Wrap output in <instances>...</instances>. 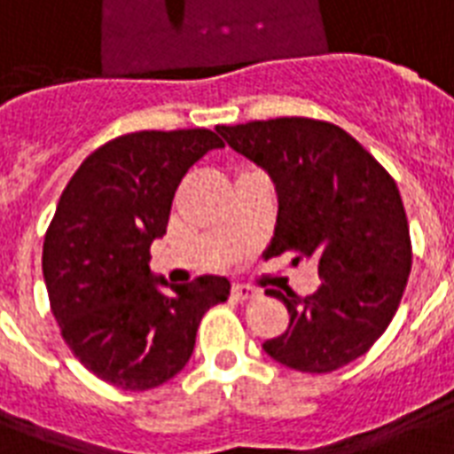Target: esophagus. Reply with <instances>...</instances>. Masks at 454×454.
Instances as JSON below:
<instances>
[{"label":"esophagus","instance_id":"obj_1","mask_svg":"<svg viewBox=\"0 0 454 454\" xmlns=\"http://www.w3.org/2000/svg\"><path fill=\"white\" fill-rule=\"evenodd\" d=\"M231 294H233V299H238V301H247V299H254L259 292H256L254 287H249V285H233Z\"/></svg>","mask_w":454,"mask_h":454}]
</instances>
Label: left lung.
<instances>
[{"label": "left lung", "instance_id": "left-lung-1", "mask_svg": "<svg viewBox=\"0 0 454 454\" xmlns=\"http://www.w3.org/2000/svg\"><path fill=\"white\" fill-rule=\"evenodd\" d=\"M216 131L276 184L270 254L294 252L320 273L309 297L269 290L287 306L290 325L263 351L299 372L348 365L384 334L408 285L412 245L398 185L356 138L323 120L276 117Z\"/></svg>", "mask_w": 454, "mask_h": 454}]
</instances>
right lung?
<instances>
[{"mask_svg":"<svg viewBox=\"0 0 454 454\" xmlns=\"http://www.w3.org/2000/svg\"><path fill=\"white\" fill-rule=\"evenodd\" d=\"M212 148L223 141L209 129L124 134L60 195L42 252L51 313L74 358L113 387L148 391L181 372L202 316L231 294L219 276L164 294L148 266L181 178Z\"/></svg>","mask_w":454,"mask_h":454,"instance_id":"right-lung-1","label":"right lung"}]
</instances>
